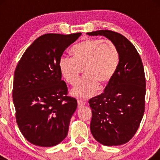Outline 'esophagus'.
<instances>
[{
  "label": "esophagus",
  "mask_w": 160,
  "mask_h": 160,
  "mask_svg": "<svg viewBox=\"0 0 160 160\" xmlns=\"http://www.w3.org/2000/svg\"><path fill=\"white\" fill-rule=\"evenodd\" d=\"M78 108H81L82 107H83L84 106H85V102L84 101H83L82 100H78Z\"/></svg>",
  "instance_id": "1"
}]
</instances>
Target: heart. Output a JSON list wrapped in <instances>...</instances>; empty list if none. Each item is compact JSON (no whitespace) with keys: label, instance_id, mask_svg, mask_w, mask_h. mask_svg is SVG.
<instances>
[{"label":"heart","instance_id":"heart-1","mask_svg":"<svg viewBox=\"0 0 160 160\" xmlns=\"http://www.w3.org/2000/svg\"><path fill=\"white\" fill-rule=\"evenodd\" d=\"M73 58L62 55L58 66L61 76L69 84L74 85L79 78L81 70L85 76L71 90L76 97L89 98L97 92L99 87L110 84L117 72L119 54L110 40L87 38L72 48Z\"/></svg>","mask_w":160,"mask_h":160}]
</instances>
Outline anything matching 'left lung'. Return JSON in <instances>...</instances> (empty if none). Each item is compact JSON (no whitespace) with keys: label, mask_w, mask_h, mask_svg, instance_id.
Returning a JSON list of instances; mask_svg holds the SVG:
<instances>
[{"label":"left lung","mask_w":160,"mask_h":160,"mask_svg":"<svg viewBox=\"0 0 160 160\" xmlns=\"http://www.w3.org/2000/svg\"><path fill=\"white\" fill-rule=\"evenodd\" d=\"M87 35L106 37L116 45L119 54V65L112 81L103 93L89 100L91 132L102 145H122L134 136L145 111L143 62L134 45L119 32L100 30Z\"/></svg>","instance_id":"8db88e82"}]
</instances>
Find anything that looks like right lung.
Segmentation results:
<instances>
[{
	"label": "right lung",
	"mask_w": 160,
	"mask_h": 160,
	"mask_svg": "<svg viewBox=\"0 0 160 160\" xmlns=\"http://www.w3.org/2000/svg\"><path fill=\"white\" fill-rule=\"evenodd\" d=\"M82 33H47L26 49L14 71L12 97L16 121L30 143L43 147L58 145L67 136L75 98L59 71V59Z\"/></svg>",
	"instance_id": "add662e5"
}]
</instances>
